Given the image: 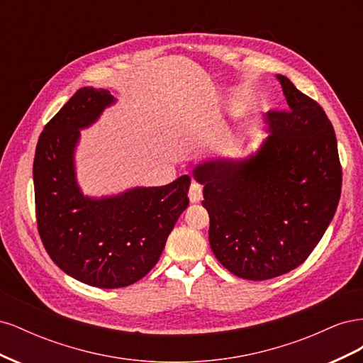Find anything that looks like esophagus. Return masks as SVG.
Returning <instances> with one entry per match:
<instances>
[{"mask_svg":"<svg viewBox=\"0 0 363 363\" xmlns=\"http://www.w3.org/2000/svg\"><path fill=\"white\" fill-rule=\"evenodd\" d=\"M201 199H203V188L196 182H192L191 188H189L191 203H199V201H201Z\"/></svg>","mask_w":363,"mask_h":363,"instance_id":"obj_1","label":"esophagus"}]
</instances>
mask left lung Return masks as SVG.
<instances>
[{
    "label": "left lung",
    "mask_w": 363,
    "mask_h": 363,
    "mask_svg": "<svg viewBox=\"0 0 363 363\" xmlns=\"http://www.w3.org/2000/svg\"><path fill=\"white\" fill-rule=\"evenodd\" d=\"M286 108L263 118L268 138L244 159L196 164L211 218L208 242L235 276L268 280L309 257L342 188L336 135L323 107L277 75Z\"/></svg>",
    "instance_id": "8db88e82"
}]
</instances>
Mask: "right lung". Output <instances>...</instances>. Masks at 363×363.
<instances>
[{
    "instance_id": "right-lung-1",
    "label": "right lung",
    "mask_w": 363,
    "mask_h": 363,
    "mask_svg": "<svg viewBox=\"0 0 363 363\" xmlns=\"http://www.w3.org/2000/svg\"><path fill=\"white\" fill-rule=\"evenodd\" d=\"M116 100L83 87L43 128L33 163L40 239L72 279L115 289L136 283L156 265L179 216L189 204V175L164 186H136L118 195L87 196L75 174L80 130Z\"/></svg>"
}]
</instances>
